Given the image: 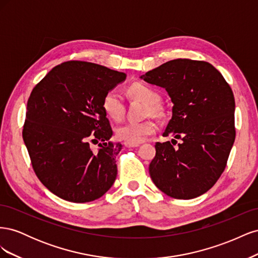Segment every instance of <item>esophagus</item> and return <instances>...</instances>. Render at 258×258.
<instances>
[{
    "label": "esophagus",
    "mask_w": 258,
    "mask_h": 258,
    "mask_svg": "<svg viewBox=\"0 0 258 258\" xmlns=\"http://www.w3.org/2000/svg\"><path fill=\"white\" fill-rule=\"evenodd\" d=\"M124 146L128 147V148H131V147H138L139 144H130V143H124Z\"/></svg>",
    "instance_id": "obj_1"
}]
</instances>
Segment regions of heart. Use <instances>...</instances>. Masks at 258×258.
Listing matches in <instances>:
<instances>
[{
	"mask_svg": "<svg viewBox=\"0 0 258 258\" xmlns=\"http://www.w3.org/2000/svg\"><path fill=\"white\" fill-rule=\"evenodd\" d=\"M129 95L136 99L141 100L148 105L147 113H157L159 96L154 89L144 84H134L129 87ZM102 108L108 118L119 120L123 114V103L119 92L113 89L106 92L102 100ZM157 126L150 120L142 122H127L120 124L115 129L116 138L130 144H140L144 142L151 135L155 134Z\"/></svg>",
	"mask_w": 258,
	"mask_h": 258,
	"instance_id": "1",
	"label": "heart"
}]
</instances>
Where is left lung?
Listing matches in <instances>:
<instances>
[{
	"label": "left lung",
	"mask_w": 258,
	"mask_h": 258,
	"mask_svg": "<svg viewBox=\"0 0 258 258\" xmlns=\"http://www.w3.org/2000/svg\"><path fill=\"white\" fill-rule=\"evenodd\" d=\"M140 79L166 89L173 106L162 136L182 141L176 147L156 143L150 163L154 184L175 199L201 196L220 178L235 142L231 88L209 62L189 59L168 61Z\"/></svg>",
	"instance_id": "1"
}]
</instances>
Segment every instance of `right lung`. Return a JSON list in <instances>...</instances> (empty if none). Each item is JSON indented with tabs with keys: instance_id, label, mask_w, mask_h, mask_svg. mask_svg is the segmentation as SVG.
Wrapping results in <instances>:
<instances>
[{
	"instance_id": "add662e5",
	"label": "right lung",
	"mask_w": 258,
	"mask_h": 258,
	"mask_svg": "<svg viewBox=\"0 0 258 258\" xmlns=\"http://www.w3.org/2000/svg\"><path fill=\"white\" fill-rule=\"evenodd\" d=\"M126 74L86 61L54 67L31 92L22 137L34 172L59 198L84 204L102 197L117 176L122 145L102 108ZM98 144L93 150L90 143Z\"/></svg>"
}]
</instances>
